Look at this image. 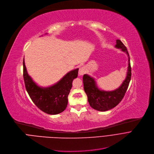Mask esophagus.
I'll return each mask as SVG.
<instances>
[{"label":"esophagus","instance_id":"esophagus-1","mask_svg":"<svg viewBox=\"0 0 154 154\" xmlns=\"http://www.w3.org/2000/svg\"><path fill=\"white\" fill-rule=\"evenodd\" d=\"M86 72V69L85 68V67H81L79 69V71H78V75L79 76H82Z\"/></svg>","mask_w":154,"mask_h":154}]
</instances>
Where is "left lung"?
<instances>
[{
	"label": "left lung",
	"instance_id": "obj_1",
	"mask_svg": "<svg viewBox=\"0 0 154 154\" xmlns=\"http://www.w3.org/2000/svg\"><path fill=\"white\" fill-rule=\"evenodd\" d=\"M116 48L120 49L128 56V68L127 76L122 85L113 91H104L99 88L96 80L90 75L85 74L83 76L84 90L88 97V101L91 108L100 112H105L112 109L123 99L127 90L131 79V66L130 57L127 48L122 42L116 40Z\"/></svg>",
	"mask_w": 154,
	"mask_h": 154
}]
</instances>
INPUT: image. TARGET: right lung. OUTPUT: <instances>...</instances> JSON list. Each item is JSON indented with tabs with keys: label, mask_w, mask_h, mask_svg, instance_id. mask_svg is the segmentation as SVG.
<instances>
[{
	"label": "right lung",
	"mask_w": 154,
	"mask_h": 154,
	"mask_svg": "<svg viewBox=\"0 0 154 154\" xmlns=\"http://www.w3.org/2000/svg\"><path fill=\"white\" fill-rule=\"evenodd\" d=\"M78 68L70 71L59 82L48 87L36 84L29 75L23 61V77L26 90L33 103L41 110L50 115L63 112L68 105V97L72 87L73 79L76 78Z\"/></svg>",
	"instance_id": "add662e5"
}]
</instances>
